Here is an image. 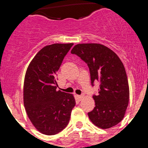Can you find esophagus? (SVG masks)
I'll list each match as a JSON object with an SVG mask.
<instances>
[{"instance_id": "34e87169", "label": "esophagus", "mask_w": 148, "mask_h": 148, "mask_svg": "<svg viewBox=\"0 0 148 148\" xmlns=\"http://www.w3.org/2000/svg\"><path fill=\"white\" fill-rule=\"evenodd\" d=\"M83 95H76V99H78V101H81L82 99H83Z\"/></svg>"}]
</instances>
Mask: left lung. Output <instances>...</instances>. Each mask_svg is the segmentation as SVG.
I'll return each instance as SVG.
<instances>
[{"label":"left lung","mask_w":148,"mask_h":148,"mask_svg":"<svg viewBox=\"0 0 148 148\" xmlns=\"http://www.w3.org/2000/svg\"><path fill=\"white\" fill-rule=\"evenodd\" d=\"M75 54L87 64L91 84L99 82L100 89L94 95L95 108L88 113L96 127L108 129L123 119L130 97L127 77L119 56L100 44H78L73 48Z\"/></svg>","instance_id":"8db88e82"}]
</instances>
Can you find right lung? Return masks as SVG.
<instances>
[{
    "mask_svg": "<svg viewBox=\"0 0 148 148\" xmlns=\"http://www.w3.org/2000/svg\"><path fill=\"white\" fill-rule=\"evenodd\" d=\"M73 43L44 47L31 61L23 84V104L40 133L55 135L67 126L75 101L73 94L57 90L56 74Z\"/></svg>",
    "mask_w": 148,
    "mask_h": 148,
    "instance_id": "1",
    "label": "right lung"
}]
</instances>
